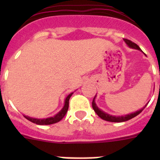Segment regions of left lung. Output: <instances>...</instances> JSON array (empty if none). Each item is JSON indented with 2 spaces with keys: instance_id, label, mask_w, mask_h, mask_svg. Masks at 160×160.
<instances>
[{
  "instance_id": "1",
  "label": "left lung",
  "mask_w": 160,
  "mask_h": 160,
  "mask_svg": "<svg viewBox=\"0 0 160 160\" xmlns=\"http://www.w3.org/2000/svg\"><path fill=\"white\" fill-rule=\"evenodd\" d=\"M124 41H125L126 43L128 44V46H129L131 48H134V49L141 50V49L139 48V46H138L137 44H135V42H131V40H128V39H124ZM94 98H95V97L94 98V99H93V102H92V107H93V109H94V111H95L96 114H97L100 117V118H102L103 120L108 121V122H125V121H128V120L131 119V118H135V117L137 116L138 114H140V113L143 111V109L145 108L147 106V105L145 106L143 108H142L141 110H139V111H136V112H135V113H132V114H128V115H125V116L116 117V116H112V115H110V114H106L105 112H103V111H101L100 109L98 108V107L96 106V104H95V102H94Z\"/></svg>"
}]
</instances>
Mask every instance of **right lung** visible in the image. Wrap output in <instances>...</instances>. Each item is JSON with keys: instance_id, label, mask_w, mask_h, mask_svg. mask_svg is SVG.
Masks as SVG:
<instances>
[{"instance_id": "right-lung-1", "label": "right lung", "mask_w": 160, "mask_h": 160, "mask_svg": "<svg viewBox=\"0 0 160 160\" xmlns=\"http://www.w3.org/2000/svg\"><path fill=\"white\" fill-rule=\"evenodd\" d=\"M72 94H73V93L70 94L67 97H66V101H65L64 107H63V108L62 109V111H61L59 113H58L55 116L50 117V118H42V119L30 118V117L25 116V115H24V117H25L26 119L29 120V121H30V122H33V123L38 124V125H50V124L56 123V122H59L60 120L62 119L63 117L66 115V112H67L68 111V108H69V100H70Z\"/></svg>"}]
</instances>
